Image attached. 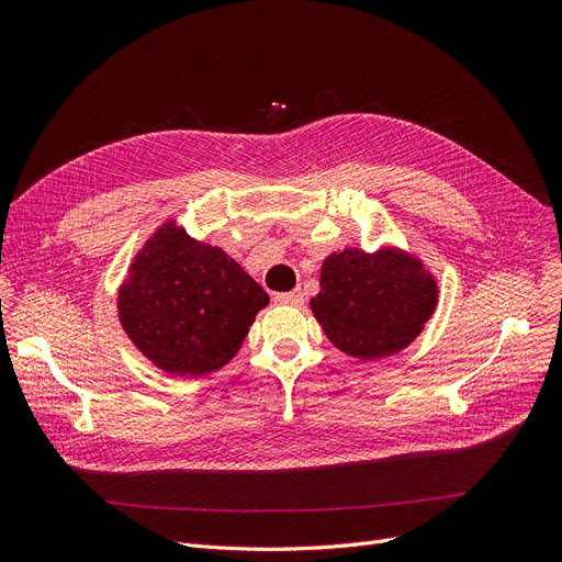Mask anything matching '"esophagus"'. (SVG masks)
I'll return each mask as SVG.
<instances>
[{"label":"esophagus","mask_w":562,"mask_h":562,"mask_svg":"<svg viewBox=\"0 0 562 562\" xmlns=\"http://www.w3.org/2000/svg\"><path fill=\"white\" fill-rule=\"evenodd\" d=\"M276 303H280V305H301V303H303V291H301V289H296V291L278 293V296H276Z\"/></svg>","instance_id":"34e87169"}]
</instances>
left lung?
Instances as JSON below:
<instances>
[{
	"label": "left lung",
	"mask_w": 562,
	"mask_h": 562,
	"mask_svg": "<svg viewBox=\"0 0 562 562\" xmlns=\"http://www.w3.org/2000/svg\"><path fill=\"white\" fill-rule=\"evenodd\" d=\"M437 284L417 259L398 250H344L321 269L312 312L348 356L373 360L405 348L430 318Z\"/></svg>",
	"instance_id": "8db88e82"
}]
</instances>
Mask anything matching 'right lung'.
Returning <instances> with one entry per match:
<instances>
[{"instance_id":"add662e5","label":"right lung","mask_w":562,"mask_h":562,"mask_svg":"<svg viewBox=\"0 0 562 562\" xmlns=\"http://www.w3.org/2000/svg\"><path fill=\"white\" fill-rule=\"evenodd\" d=\"M266 303V291L239 263L172 225L147 241L117 296L130 339L177 375L227 364Z\"/></svg>"}]
</instances>
